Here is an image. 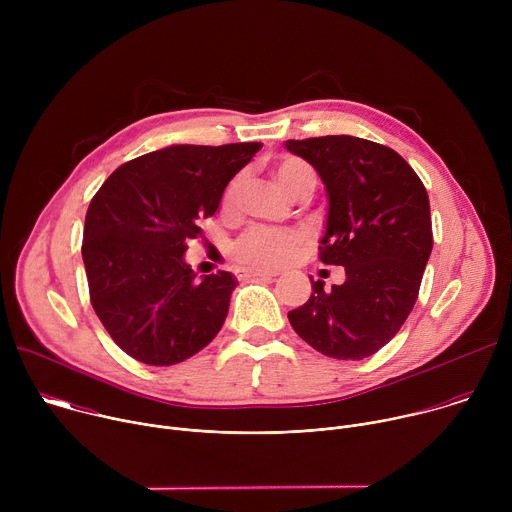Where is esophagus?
Wrapping results in <instances>:
<instances>
[{"label": "esophagus", "instance_id": "34e87169", "mask_svg": "<svg viewBox=\"0 0 512 512\" xmlns=\"http://www.w3.org/2000/svg\"><path fill=\"white\" fill-rule=\"evenodd\" d=\"M275 271H267V269H239L237 277L239 279H249V277H275Z\"/></svg>", "mask_w": 512, "mask_h": 512}]
</instances>
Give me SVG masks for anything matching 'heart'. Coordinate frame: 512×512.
<instances>
[{"mask_svg":"<svg viewBox=\"0 0 512 512\" xmlns=\"http://www.w3.org/2000/svg\"><path fill=\"white\" fill-rule=\"evenodd\" d=\"M273 174L279 184L296 198H308L316 188V172L314 168L296 156H283L273 164ZM245 174H237L225 188L221 206L223 210L235 212L245 188ZM308 237L302 231L287 229H271V227H253L243 237H239L231 255L239 265L251 269H267L277 267L294 257L302 247H306Z\"/></svg>","mask_w":512,"mask_h":512,"instance_id":"obj_1","label":"heart"}]
</instances>
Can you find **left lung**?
<instances>
[{
    "label": "left lung",
    "mask_w": 512,
    "mask_h": 512,
    "mask_svg": "<svg viewBox=\"0 0 512 512\" xmlns=\"http://www.w3.org/2000/svg\"><path fill=\"white\" fill-rule=\"evenodd\" d=\"M328 194L320 261L342 265V285L312 281L310 300L287 314L300 338L338 360L381 350L411 314L431 255L423 182L391 148L352 135L287 139Z\"/></svg>",
    "instance_id": "1"
}]
</instances>
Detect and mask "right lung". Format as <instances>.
I'll use <instances>...</instances> for the list:
<instances>
[{"label": "right lung", "mask_w": 512, "mask_h": 512, "mask_svg": "<svg viewBox=\"0 0 512 512\" xmlns=\"http://www.w3.org/2000/svg\"><path fill=\"white\" fill-rule=\"evenodd\" d=\"M261 143L170 145L119 166L93 196L83 233L91 304L113 342L170 367L223 328L235 277L196 279L184 253Z\"/></svg>", "instance_id": "right-lung-1"}]
</instances>
